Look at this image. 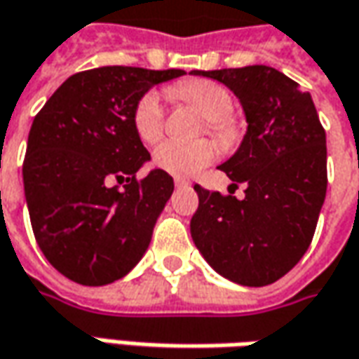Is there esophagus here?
<instances>
[{"instance_id": "1", "label": "esophagus", "mask_w": 359, "mask_h": 359, "mask_svg": "<svg viewBox=\"0 0 359 359\" xmlns=\"http://www.w3.org/2000/svg\"><path fill=\"white\" fill-rule=\"evenodd\" d=\"M175 184H177L179 189H182V187H191V180L182 179V177H177V179H175Z\"/></svg>"}]
</instances>
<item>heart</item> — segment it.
Masks as SVG:
<instances>
[{"label":"heart","mask_w":359,"mask_h":359,"mask_svg":"<svg viewBox=\"0 0 359 359\" xmlns=\"http://www.w3.org/2000/svg\"><path fill=\"white\" fill-rule=\"evenodd\" d=\"M170 95L179 101L196 107L203 117L208 121V129L222 142L236 139V125L230 118L234 101L230 93L215 81L192 79L172 85ZM135 129L144 142H155L163 135L165 127V109L161 97L156 93H147L135 109ZM217 156V147L210 141L182 142L168 139L155 149V165L177 177H191L201 168L210 165Z\"/></svg>","instance_id":"b5f03b06"}]
</instances>
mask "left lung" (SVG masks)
Segmentation results:
<instances>
[{"label": "left lung", "mask_w": 359, "mask_h": 359, "mask_svg": "<svg viewBox=\"0 0 359 359\" xmlns=\"http://www.w3.org/2000/svg\"><path fill=\"white\" fill-rule=\"evenodd\" d=\"M229 87L241 101L246 135L220 165L244 198L194 184L198 208L191 236L220 276L266 286L300 262L326 198V133L312 95L278 69L248 65L196 71Z\"/></svg>", "instance_id": "8db88e82"}]
</instances>
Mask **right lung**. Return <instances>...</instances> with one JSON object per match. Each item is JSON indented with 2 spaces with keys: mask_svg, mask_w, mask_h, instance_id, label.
I'll return each mask as SVG.
<instances>
[{
  "mask_svg": "<svg viewBox=\"0 0 359 359\" xmlns=\"http://www.w3.org/2000/svg\"><path fill=\"white\" fill-rule=\"evenodd\" d=\"M187 75L109 65L71 75L33 118L23 189L33 234L49 264L83 286L129 274L147 252L175 191L153 168L135 129V109L155 85ZM117 180L123 189L111 187Z\"/></svg>",
  "mask_w": 359,
  "mask_h": 359,
  "instance_id": "right-lung-1",
  "label": "right lung"
}]
</instances>
